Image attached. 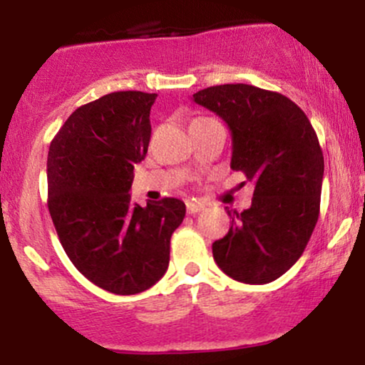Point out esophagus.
<instances>
[{
  "label": "esophagus",
  "instance_id": "34e87169",
  "mask_svg": "<svg viewBox=\"0 0 365 365\" xmlns=\"http://www.w3.org/2000/svg\"><path fill=\"white\" fill-rule=\"evenodd\" d=\"M202 209H204V202H200V200H190V202H187L188 215H195V212H200Z\"/></svg>",
  "mask_w": 365,
  "mask_h": 365
}]
</instances>
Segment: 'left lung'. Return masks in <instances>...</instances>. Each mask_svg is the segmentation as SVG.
Returning a JSON list of instances; mask_svg holds the SVG:
<instances>
[{
	"mask_svg": "<svg viewBox=\"0 0 365 365\" xmlns=\"http://www.w3.org/2000/svg\"><path fill=\"white\" fill-rule=\"evenodd\" d=\"M194 101L226 121L232 170L255 185L252 206L228 211L232 226L212 257L237 282H274L299 261L319 217L324 158L316 130L287 96L247 83L207 87Z\"/></svg>",
	"mask_w": 365,
	"mask_h": 365,
	"instance_id": "obj_1",
	"label": "left lung"
}]
</instances>
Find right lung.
I'll return each mask as SVG.
<instances>
[{
    "label": "right lung",
    "instance_id": "1",
    "mask_svg": "<svg viewBox=\"0 0 365 365\" xmlns=\"http://www.w3.org/2000/svg\"><path fill=\"white\" fill-rule=\"evenodd\" d=\"M156 94L120 91L77 108L48 153V209L63 249L89 282L135 295L163 278L185 217L175 197L142 207L128 194L150 140Z\"/></svg>",
    "mask_w": 365,
    "mask_h": 365
}]
</instances>
